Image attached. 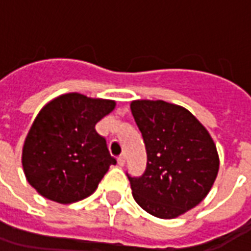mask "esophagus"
Segmentation results:
<instances>
[{
	"mask_svg": "<svg viewBox=\"0 0 251 251\" xmlns=\"http://www.w3.org/2000/svg\"><path fill=\"white\" fill-rule=\"evenodd\" d=\"M117 161H118V164H120L121 167H124V165H125V156H124V154H121L120 157L117 158Z\"/></svg>",
	"mask_w": 251,
	"mask_h": 251,
	"instance_id": "1",
	"label": "esophagus"
}]
</instances>
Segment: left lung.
<instances>
[{"mask_svg":"<svg viewBox=\"0 0 251 251\" xmlns=\"http://www.w3.org/2000/svg\"><path fill=\"white\" fill-rule=\"evenodd\" d=\"M131 114L145 142L148 163L131 177L133 198L151 215L172 219L210 192L219 156L210 133L188 110L164 100H133Z\"/></svg>","mask_w":251,"mask_h":251,"instance_id":"obj_1","label":"left lung"}]
</instances>
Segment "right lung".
I'll use <instances>...</instances> for the list:
<instances>
[{
	"mask_svg": "<svg viewBox=\"0 0 251 251\" xmlns=\"http://www.w3.org/2000/svg\"><path fill=\"white\" fill-rule=\"evenodd\" d=\"M114 107V100L70 93L40 110L25 138L23 168L41 196L70 204L97 189L117 160L95 125Z\"/></svg>",
	"mask_w": 251,
	"mask_h": 251,
	"instance_id": "obj_1",
	"label": "right lung"
}]
</instances>
